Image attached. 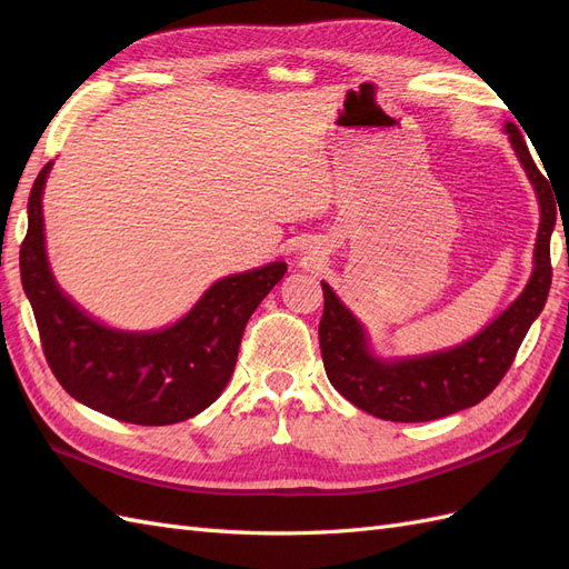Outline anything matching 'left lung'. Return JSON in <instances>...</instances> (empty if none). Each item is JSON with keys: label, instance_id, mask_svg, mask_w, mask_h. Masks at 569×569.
I'll use <instances>...</instances> for the list:
<instances>
[{"label": "left lung", "instance_id": "1", "mask_svg": "<svg viewBox=\"0 0 569 569\" xmlns=\"http://www.w3.org/2000/svg\"><path fill=\"white\" fill-rule=\"evenodd\" d=\"M506 132L527 176L537 189L541 226L533 249V272L522 295L470 341L449 351L420 358L382 360L372 356L363 325L322 282L325 311L320 318V351L327 380L360 410L391 422H427L477 406L496 389L512 366L515 353L543 311L550 289V234L556 228V197L533 163L518 126Z\"/></svg>", "mask_w": 569, "mask_h": 569}]
</instances>
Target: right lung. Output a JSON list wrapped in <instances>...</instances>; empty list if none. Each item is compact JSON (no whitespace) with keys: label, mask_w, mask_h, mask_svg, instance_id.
<instances>
[{"label":"right lung","mask_w":569,"mask_h":569,"mask_svg":"<svg viewBox=\"0 0 569 569\" xmlns=\"http://www.w3.org/2000/svg\"><path fill=\"white\" fill-rule=\"evenodd\" d=\"M49 170L51 161L30 189L21 282L51 372L76 401L120 422L159 427L194 418L230 382L244 327L287 266L278 261L218 280L166 330H111L82 313L51 278L42 220Z\"/></svg>","instance_id":"obj_1"}]
</instances>
